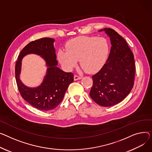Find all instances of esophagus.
Masks as SVG:
<instances>
[{
    "instance_id": "1",
    "label": "esophagus",
    "mask_w": 152,
    "mask_h": 152,
    "mask_svg": "<svg viewBox=\"0 0 152 152\" xmlns=\"http://www.w3.org/2000/svg\"><path fill=\"white\" fill-rule=\"evenodd\" d=\"M81 78H82V77L79 76H77V75H75V76H74V80H77L80 79Z\"/></svg>"
}]
</instances>
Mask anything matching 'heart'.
<instances>
[{
    "label": "heart",
    "instance_id": "1",
    "mask_svg": "<svg viewBox=\"0 0 152 152\" xmlns=\"http://www.w3.org/2000/svg\"><path fill=\"white\" fill-rule=\"evenodd\" d=\"M66 50L57 53L58 61L68 71L72 69L79 60L82 68L88 73H96L104 65L109 52L106 39L103 37L80 36L69 40Z\"/></svg>",
    "mask_w": 152,
    "mask_h": 152
}]
</instances>
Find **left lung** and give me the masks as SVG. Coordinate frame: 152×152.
Masks as SVG:
<instances>
[{
  "mask_svg": "<svg viewBox=\"0 0 152 152\" xmlns=\"http://www.w3.org/2000/svg\"><path fill=\"white\" fill-rule=\"evenodd\" d=\"M112 46L106 64L92 76L93 86L90 96L101 106H112L122 102L134 85L135 64L134 55L125 41L114 30L105 28Z\"/></svg>",
  "mask_w": 152,
  "mask_h": 152,
  "instance_id": "1",
  "label": "left lung"
}]
</instances>
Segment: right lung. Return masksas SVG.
<instances>
[{
	"label": "right lung",
	"instance_id": "1",
	"mask_svg": "<svg viewBox=\"0 0 152 152\" xmlns=\"http://www.w3.org/2000/svg\"><path fill=\"white\" fill-rule=\"evenodd\" d=\"M54 42L53 38H42L29 43L20 53L15 66L16 80L20 94L30 105L41 110L55 109L62 101L69 85L73 81L72 73H66L57 66ZM30 53L41 56L48 67L41 85L34 88L25 86L19 78L22 60Z\"/></svg>",
	"mask_w": 152,
	"mask_h": 152
}]
</instances>
